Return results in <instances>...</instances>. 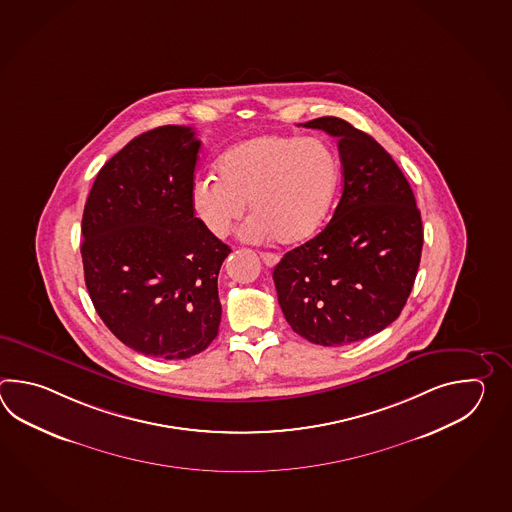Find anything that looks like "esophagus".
<instances>
[{"label": "esophagus", "instance_id": "1", "mask_svg": "<svg viewBox=\"0 0 512 512\" xmlns=\"http://www.w3.org/2000/svg\"><path fill=\"white\" fill-rule=\"evenodd\" d=\"M260 258L267 267H274L278 263V254H272V252H260Z\"/></svg>", "mask_w": 512, "mask_h": 512}]
</instances>
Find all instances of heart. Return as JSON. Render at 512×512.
Instances as JSON below:
<instances>
[{
    "instance_id": "b5f03b06",
    "label": "heart",
    "mask_w": 512,
    "mask_h": 512,
    "mask_svg": "<svg viewBox=\"0 0 512 512\" xmlns=\"http://www.w3.org/2000/svg\"><path fill=\"white\" fill-rule=\"evenodd\" d=\"M216 174L218 179H197L190 190L194 214L212 236L225 238L251 203L254 218L241 236L291 245L311 238L324 223L340 164L318 137L260 135L223 153Z\"/></svg>"
}]
</instances>
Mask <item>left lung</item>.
Listing matches in <instances>:
<instances>
[{
  "label": "left lung",
  "mask_w": 512,
  "mask_h": 512,
  "mask_svg": "<svg viewBox=\"0 0 512 512\" xmlns=\"http://www.w3.org/2000/svg\"><path fill=\"white\" fill-rule=\"evenodd\" d=\"M302 126L337 139L342 196L326 229L287 252L272 280L294 333L346 346L401 315L421 261L423 221L401 168L368 133L337 117Z\"/></svg>",
  "instance_id": "left-lung-1"
}]
</instances>
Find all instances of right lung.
<instances>
[{
  "instance_id": "obj_1",
  "label": "right lung",
  "mask_w": 512,
  "mask_h": 512,
  "mask_svg": "<svg viewBox=\"0 0 512 512\" xmlns=\"http://www.w3.org/2000/svg\"><path fill=\"white\" fill-rule=\"evenodd\" d=\"M201 141L161 126L98 172L82 218L87 293L122 344L188 359L218 337V274L230 247L196 218L190 190Z\"/></svg>"
}]
</instances>
